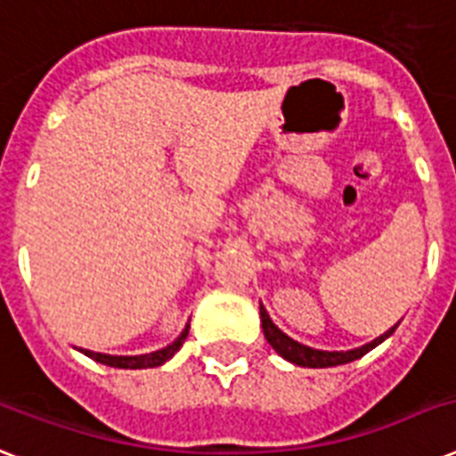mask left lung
<instances>
[{
	"label": "left lung",
	"mask_w": 456,
	"mask_h": 456,
	"mask_svg": "<svg viewBox=\"0 0 456 456\" xmlns=\"http://www.w3.org/2000/svg\"><path fill=\"white\" fill-rule=\"evenodd\" d=\"M260 319H263V331L267 343H270V346L274 347L284 360L293 362V364H298V367H310V369L338 367V364H347V362L360 360L362 354H367L369 350H374L379 343H383L388 336H393V331L397 329L395 324L393 329H388V331L383 333V336L374 338L371 343H367V346L354 347V350H346V353L333 350V353H329V350H314V347L310 346H303V343H298V340H293L291 336H286V333L281 331L274 322H272L270 314H267V310H265L263 305H260Z\"/></svg>",
	"instance_id": "left-lung-1"
}]
</instances>
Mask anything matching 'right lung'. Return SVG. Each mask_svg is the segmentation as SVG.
<instances>
[{
  "mask_svg": "<svg viewBox=\"0 0 456 456\" xmlns=\"http://www.w3.org/2000/svg\"><path fill=\"white\" fill-rule=\"evenodd\" d=\"M186 336H189V324L184 326V331L179 333L177 340L175 343H170L167 347H163V350H156V353H149V354H132V357H127V354H103V353H92V350H82L80 353H85L87 357H92L94 362H102V364H106V367H116V369H151V367H160V364H165V362L170 360L172 354L177 353L179 347H182V343L186 340Z\"/></svg>",
  "mask_w": 456,
  "mask_h": 456,
  "instance_id": "right-lung-1",
  "label": "right lung"
}]
</instances>
